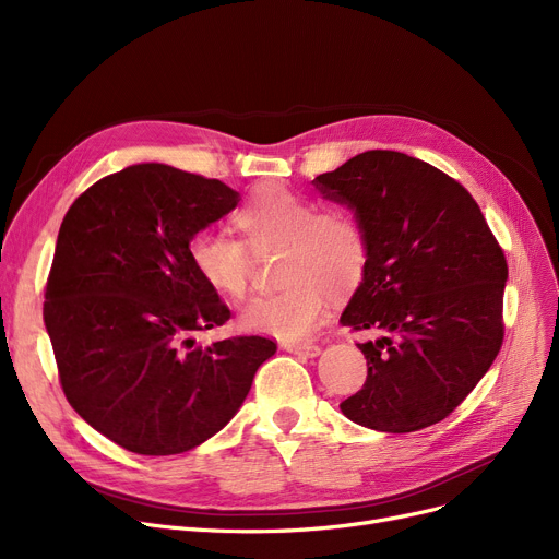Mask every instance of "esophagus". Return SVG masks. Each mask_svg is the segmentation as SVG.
Here are the masks:
<instances>
[{
  "label": "esophagus",
  "instance_id": "esophagus-1",
  "mask_svg": "<svg viewBox=\"0 0 559 559\" xmlns=\"http://www.w3.org/2000/svg\"><path fill=\"white\" fill-rule=\"evenodd\" d=\"M287 354H295L299 358H317L321 354V348L317 344H283Z\"/></svg>",
  "mask_w": 559,
  "mask_h": 559
}]
</instances>
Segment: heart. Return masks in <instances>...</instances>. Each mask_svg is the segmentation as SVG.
I'll return each instance as SVG.
<instances>
[{"label": "heart", "instance_id": "b5f03b06", "mask_svg": "<svg viewBox=\"0 0 559 559\" xmlns=\"http://www.w3.org/2000/svg\"><path fill=\"white\" fill-rule=\"evenodd\" d=\"M253 251L281 249L276 292L253 297L240 310L249 333L301 342L324 319L326 295L354 289L367 267V240L360 222L340 209L321 205L283 186L258 188L235 215ZM190 262L199 278L222 297L240 299L253 267V253L233 235L203 228L190 240Z\"/></svg>", "mask_w": 559, "mask_h": 559}]
</instances>
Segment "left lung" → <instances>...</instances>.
I'll list each match as a JSON object with an SVG mask.
<instances>
[{"label":"left lung","instance_id":"8db88e82","mask_svg":"<svg viewBox=\"0 0 559 559\" xmlns=\"http://www.w3.org/2000/svg\"><path fill=\"white\" fill-rule=\"evenodd\" d=\"M317 192L354 213L367 267L340 324L376 331L358 344L367 383L340 403L380 432L449 417L503 344L508 262L478 203L437 167L373 150L319 174Z\"/></svg>","mask_w":559,"mask_h":559}]
</instances>
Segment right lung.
<instances>
[{
	"instance_id": "1",
	"label": "right lung",
	"mask_w": 559,
	"mask_h": 559,
	"mask_svg": "<svg viewBox=\"0 0 559 559\" xmlns=\"http://www.w3.org/2000/svg\"><path fill=\"white\" fill-rule=\"evenodd\" d=\"M217 179L140 163L87 188L58 230L45 329L63 392L110 442L186 453L242 407L267 337L199 346L230 310L190 262V240L238 205Z\"/></svg>"
}]
</instances>
